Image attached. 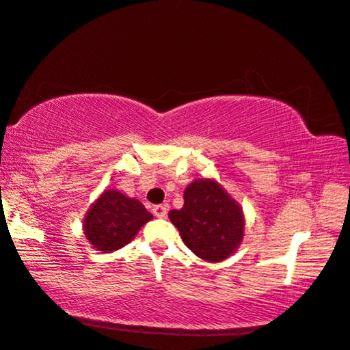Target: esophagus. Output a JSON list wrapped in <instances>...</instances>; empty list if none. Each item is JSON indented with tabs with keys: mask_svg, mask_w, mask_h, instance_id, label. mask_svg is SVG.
I'll return each mask as SVG.
<instances>
[{
	"mask_svg": "<svg viewBox=\"0 0 350 350\" xmlns=\"http://www.w3.org/2000/svg\"><path fill=\"white\" fill-rule=\"evenodd\" d=\"M167 206H163V204H158L153 207V215L157 218H165L167 217Z\"/></svg>",
	"mask_w": 350,
	"mask_h": 350,
	"instance_id": "34e87169",
	"label": "esophagus"
}]
</instances>
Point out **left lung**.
I'll return each instance as SVG.
<instances>
[{"mask_svg":"<svg viewBox=\"0 0 350 350\" xmlns=\"http://www.w3.org/2000/svg\"><path fill=\"white\" fill-rule=\"evenodd\" d=\"M186 246L200 258L217 262L240 246L243 212L218 183L197 180L185 191V206L169 212Z\"/></svg>","mask_w":350,"mask_h":350,"instance_id":"1","label":"left lung"}]
</instances>
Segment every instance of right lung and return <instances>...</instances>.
Wrapping results in <instances>:
<instances>
[{"instance_id":"add662e5","label":"right lung","mask_w":350,"mask_h":350,"mask_svg":"<svg viewBox=\"0 0 350 350\" xmlns=\"http://www.w3.org/2000/svg\"><path fill=\"white\" fill-rule=\"evenodd\" d=\"M153 217L135 198H127L118 191H106L88 212L84 234L90 244L101 252L124 247L137 232Z\"/></svg>"}]
</instances>
